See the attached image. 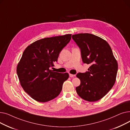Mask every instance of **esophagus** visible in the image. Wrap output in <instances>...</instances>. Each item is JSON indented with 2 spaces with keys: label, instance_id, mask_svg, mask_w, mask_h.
I'll list each match as a JSON object with an SVG mask.
<instances>
[{
  "label": "esophagus",
  "instance_id": "1",
  "mask_svg": "<svg viewBox=\"0 0 130 130\" xmlns=\"http://www.w3.org/2000/svg\"><path fill=\"white\" fill-rule=\"evenodd\" d=\"M69 76L70 77H73L75 76V75H73V74H69Z\"/></svg>",
  "mask_w": 130,
  "mask_h": 130
}]
</instances>
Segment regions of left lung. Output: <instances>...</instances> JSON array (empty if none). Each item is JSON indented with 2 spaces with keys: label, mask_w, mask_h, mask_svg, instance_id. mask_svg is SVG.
Instances as JSON below:
<instances>
[{
  "label": "left lung",
  "mask_w": 130,
  "mask_h": 130,
  "mask_svg": "<svg viewBox=\"0 0 130 130\" xmlns=\"http://www.w3.org/2000/svg\"><path fill=\"white\" fill-rule=\"evenodd\" d=\"M79 48L83 62L91 64L85 73H78L80 85L77 94L89 102L97 101L111 90L117 77L118 65L111 47L106 41L91 34H78L72 36Z\"/></svg>",
  "instance_id": "1"
}]
</instances>
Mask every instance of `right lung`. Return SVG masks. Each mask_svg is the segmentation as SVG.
Here are the masks:
<instances>
[{
  "label": "right lung",
  "instance_id": "right-lung-1",
  "mask_svg": "<svg viewBox=\"0 0 130 130\" xmlns=\"http://www.w3.org/2000/svg\"><path fill=\"white\" fill-rule=\"evenodd\" d=\"M71 34L45 38L27 47L17 67L20 85L30 97L39 102H46L55 98L62 90L69 77L68 73L54 72L59 54L70 42Z\"/></svg>",
  "mask_w": 130,
  "mask_h": 130
}]
</instances>
